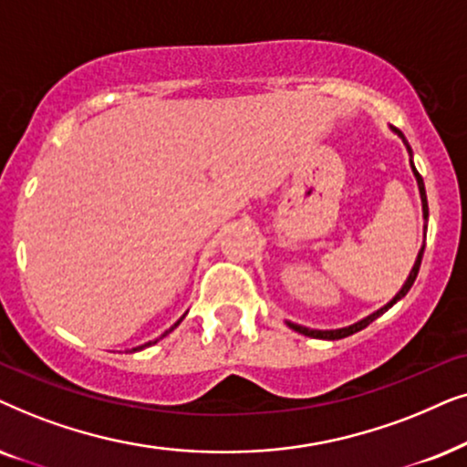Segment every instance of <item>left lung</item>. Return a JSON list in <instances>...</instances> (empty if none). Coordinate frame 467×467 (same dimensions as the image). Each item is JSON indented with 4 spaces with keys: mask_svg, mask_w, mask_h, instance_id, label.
Here are the masks:
<instances>
[{
    "mask_svg": "<svg viewBox=\"0 0 467 467\" xmlns=\"http://www.w3.org/2000/svg\"><path fill=\"white\" fill-rule=\"evenodd\" d=\"M395 130V128H393ZM397 134L401 136V140L406 142V147H408V153H412V149H410V145H408V140L403 139V134L400 132V130H395ZM410 164H412V160H410ZM412 171H414V177H416V182H419V190H420V198H422V213H425V220H427V215H429V209H427V196H425V183H422V177L419 175V171L414 169V164H412ZM422 252H425V247H420V252H419V258H416V263H414V266H412V271H410V277H408V282L403 284V288L400 290V295H397L393 301L390 303H387V306H384L382 309H378L376 314H371V316H368V318H363L360 322H357V325H352V327H346V328H337V331H312V328H306V327H298V325H292V322H288V327L290 328H295V331H298V333H303V335H307V337H318V339H341V337H348V335H354V333H358V331H363L365 327H369L371 322H374L378 316H382L384 312H387V309H390L395 306L397 301H400L401 296H406L408 295V290L412 288V284H414V279H416V275H419V269H420V260H422Z\"/></svg>",
    "mask_w": 467,
    "mask_h": 467,
    "instance_id": "left-lung-1",
    "label": "left lung"
}]
</instances>
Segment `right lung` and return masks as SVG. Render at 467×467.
I'll list each match as a JSON object with an SVG mask.
<instances>
[{
	"label": "right lung",
	"instance_id": "obj_1",
	"mask_svg": "<svg viewBox=\"0 0 467 467\" xmlns=\"http://www.w3.org/2000/svg\"><path fill=\"white\" fill-rule=\"evenodd\" d=\"M179 322H182V320H179ZM179 322H177V325H179ZM175 325V327H177ZM175 327H172V328H175ZM172 328H171V331H172ZM151 344H155V341H149V344H145V346H139V348H132V350L136 352V350H142V348H147V346H151Z\"/></svg>",
	"mask_w": 467,
	"mask_h": 467
}]
</instances>
